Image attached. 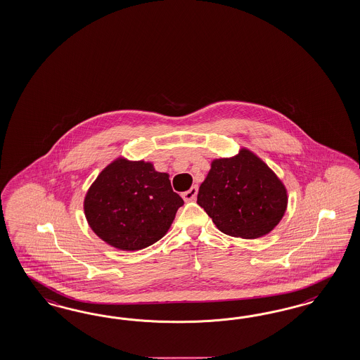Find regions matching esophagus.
<instances>
[{"label": "esophagus", "mask_w": 360, "mask_h": 360, "mask_svg": "<svg viewBox=\"0 0 360 360\" xmlns=\"http://www.w3.org/2000/svg\"><path fill=\"white\" fill-rule=\"evenodd\" d=\"M196 194H198V186H191L187 191L182 193V198L186 202H190V200H195Z\"/></svg>", "instance_id": "34e87169"}]
</instances>
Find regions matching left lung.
<instances>
[{"instance_id":"8db88e82","label":"left lung","mask_w":360,"mask_h":360,"mask_svg":"<svg viewBox=\"0 0 360 360\" xmlns=\"http://www.w3.org/2000/svg\"><path fill=\"white\" fill-rule=\"evenodd\" d=\"M196 202L223 233L257 239L283 219L288 193L272 169L243 148L233 157L211 162Z\"/></svg>"}]
</instances>
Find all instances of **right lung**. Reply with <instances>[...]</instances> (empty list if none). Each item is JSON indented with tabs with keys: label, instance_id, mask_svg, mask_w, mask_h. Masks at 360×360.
I'll return each mask as SVG.
<instances>
[{
	"label": "right lung",
	"instance_id": "obj_1",
	"mask_svg": "<svg viewBox=\"0 0 360 360\" xmlns=\"http://www.w3.org/2000/svg\"><path fill=\"white\" fill-rule=\"evenodd\" d=\"M184 199L167 173L152 162L117 158L98 175L84 198L91 229L121 251H139L164 238Z\"/></svg>",
	"mask_w": 360,
	"mask_h": 360
}]
</instances>
